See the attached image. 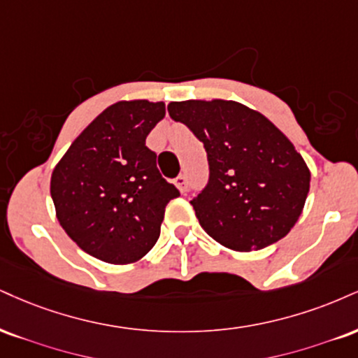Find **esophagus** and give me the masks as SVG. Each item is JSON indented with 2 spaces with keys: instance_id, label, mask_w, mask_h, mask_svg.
I'll return each instance as SVG.
<instances>
[{
  "instance_id": "obj_1",
  "label": "esophagus",
  "mask_w": 358,
  "mask_h": 358,
  "mask_svg": "<svg viewBox=\"0 0 358 358\" xmlns=\"http://www.w3.org/2000/svg\"><path fill=\"white\" fill-rule=\"evenodd\" d=\"M175 185H176V187H178V190H180V192H182V193H187V190H188L187 176L180 173V175L176 176V178H175Z\"/></svg>"
}]
</instances>
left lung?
Here are the masks:
<instances>
[{"label":"left lung","mask_w":358,"mask_h":358,"mask_svg":"<svg viewBox=\"0 0 358 358\" xmlns=\"http://www.w3.org/2000/svg\"><path fill=\"white\" fill-rule=\"evenodd\" d=\"M168 113L206 150L208 185L190 201L206 234L223 247L252 252L294 228L310 170L266 116L231 100L171 101Z\"/></svg>","instance_id":"8db88e82"}]
</instances>
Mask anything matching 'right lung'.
<instances>
[{
    "mask_svg": "<svg viewBox=\"0 0 358 358\" xmlns=\"http://www.w3.org/2000/svg\"><path fill=\"white\" fill-rule=\"evenodd\" d=\"M165 103L118 101L93 120L55 166L56 218L83 252L113 265L143 258L160 236L168 201L180 196L145 145Z\"/></svg>",
    "mask_w": 358,
    "mask_h": 358,
    "instance_id": "1",
    "label": "right lung"
}]
</instances>
